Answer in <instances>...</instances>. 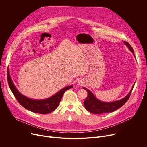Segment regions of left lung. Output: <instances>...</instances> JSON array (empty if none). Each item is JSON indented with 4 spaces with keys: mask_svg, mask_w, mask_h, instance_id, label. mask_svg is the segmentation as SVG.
Listing matches in <instances>:
<instances>
[{
    "mask_svg": "<svg viewBox=\"0 0 147 147\" xmlns=\"http://www.w3.org/2000/svg\"><path fill=\"white\" fill-rule=\"evenodd\" d=\"M124 44L127 46L129 49L134 53V51L131 46L127 42L124 41ZM134 86L132 87L131 90L129 92V94L124 98L123 99L112 102H103L97 99L94 94L90 91L89 90L83 87V89L87 90L88 92V96L84 102V105L86 109L90 112L94 113V114H101L104 113L112 112L120 108H121L123 105L126 103V102L129 99L132 90L133 89Z\"/></svg>",
    "mask_w": 147,
    "mask_h": 147,
    "instance_id": "left-lung-1",
    "label": "left lung"
}]
</instances>
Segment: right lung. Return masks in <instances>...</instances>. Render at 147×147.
Returning <instances> with one entry per match:
<instances>
[{
    "mask_svg": "<svg viewBox=\"0 0 147 147\" xmlns=\"http://www.w3.org/2000/svg\"><path fill=\"white\" fill-rule=\"evenodd\" d=\"M7 80L11 91L21 105L32 112L40 114H47L55 111L59 106L65 91L73 88L71 85L61 90L51 98L43 100H34L27 98L18 91L10 78L9 70H7Z\"/></svg>",
    "mask_w": 147,
    "mask_h": 147,
    "instance_id": "right-lung-1",
    "label": "right lung"
}]
</instances>
